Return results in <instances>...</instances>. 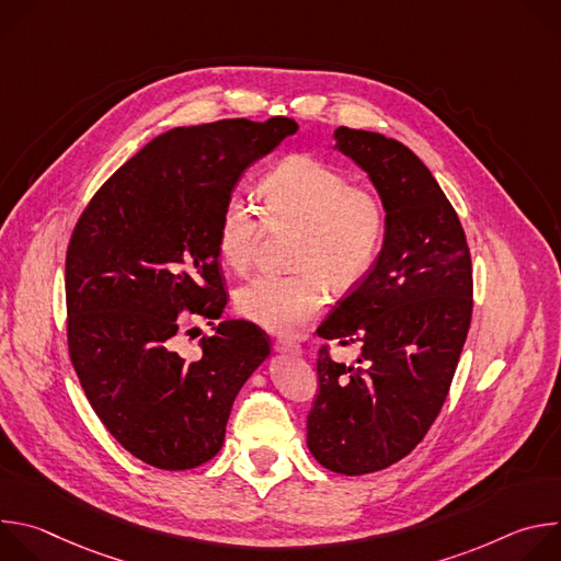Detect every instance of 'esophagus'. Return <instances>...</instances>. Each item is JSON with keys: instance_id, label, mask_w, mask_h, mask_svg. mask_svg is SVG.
<instances>
[{"instance_id": "34e87169", "label": "esophagus", "mask_w": 561, "mask_h": 561, "mask_svg": "<svg viewBox=\"0 0 561 561\" xmlns=\"http://www.w3.org/2000/svg\"><path fill=\"white\" fill-rule=\"evenodd\" d=\"M275 351L282 353V355H301V346L297 342H290V340H277Z\"/></svg>"}]
</instances>
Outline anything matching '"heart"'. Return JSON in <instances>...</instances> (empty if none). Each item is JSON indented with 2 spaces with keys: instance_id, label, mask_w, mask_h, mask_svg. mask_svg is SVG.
<instances>
[{
  "instance_id": "obj_1",
  "label": "heart",
  "mask_w": 561,
  "mask_h": 561,
  "mask_svg": "<svg viewBox=\"0 0 561 561\" xmlns=\"http://www.w3.org/2000/svg\"><path fill=\"white\" fill-rule=\"evenodd\" d=\"M264 221L297 228L293 275H260L234 293L237 310L275 335L301 333L327 306V284L348 290L373 268L386 232L381 197L353 186L335 167L310 154H295L260 184ZM262 239L253 206L232 195L215 226L219 260L244 273Z\"/></svg>"
}]
</instances>
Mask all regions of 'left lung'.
I'll return each instance as SVG.
<instances>
[{
    "label": "left lung",
    "mask_w": 561,
    "mask_h": 561,
    "mask_svg": "<svg viewBox=\"0 0 561 561\" xmlns=\"http://www.w3.org/2000/svg\"><path fill=\"white\" fill-rule=\"evenodd\" d=\"M335 141L379 193L386 232L370 273L317 329L362 355L346 366L319 348L306 444L324 468L366 474L407 457L439 415L470 327L472 271L459 217L411 148L346 126Z\"/></svg>",
    "instance_id": "1"
}]
</instances>
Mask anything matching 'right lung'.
<instances>
[{
	"label": "right lung",
	"mask_w": 561,
	"mask_h": 561,
	"mask_svg": "<svg viewBox=\"0 0 561 561\" xmlns=\"http://www.w3.org/2000/svg\"><path fill=\"white\" fill-rule=\"evenodd\" d=\"M297 128L288 117L173 128L113 173L72 230L70 362L108 433L154 468L213 459L237 392L271 355L244 319L219 322L193 362L173 337L184 310L221 317L217 217L247 169Z\"/></svg>",
	"instance_id": "add662e5"
}]
</instances>
